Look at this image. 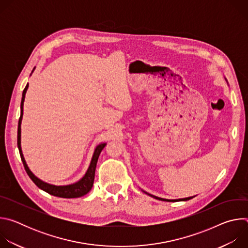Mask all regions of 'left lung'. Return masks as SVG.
Returning <instances> with one entry per match:
<instances>
[{
  "label": "left lung",
  "instance_id": "obj_1",
  "mask_svg": "<svg viewBox=\"0 0 248 248\" xmlns=\"http://www.w3.org/2000/svg\"><path fill=\"white\" fill-rule=\"evenodd\" d=\"M225 79H226V81L228 82V80H227V78H225ZM142 190V189H141ZM144 193H146L147 195H149V196H151V197H153V198H155V199H157V200H161V201H167V202H174V201H187V200H189V199H192L193 197H195L196 195H194V196H189V197H186V198H180V199H166V198H161V197H158V196H155V195H153V194H150V193H148V192H146V191H144V190H142Z\"/></svg>",
  "mask_w": 248,
  "mask_h": 248
}]
</instances>
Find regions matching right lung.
Segmentation results:
<instances>
[{"label": "right lung", "instance_id": "right-lung-1", "mask_svg": "<svg viewBox=\"0 0 248 248\" xmlns=\"http://www.w3.org/2000/svg\"><path fill=\"white\" fill-rule=\"evenodd\" d=\"M34 69H35V67L33 68L32 73L34 72ZM32 73H31V75H32ZM27 89H28V83L26 84V86L22 92V98H21V103H20V118L18 121V127H17V147H18L20 158H21V161L23 163V166H24V169H25L27 174L29 175V178L32 180V182L36 185L40 189L48 192L51 195L57 196V197L78 198V197H81V196L87 194L93 186L94 178H95V170H96V165H97L99 155L107 143L101 142L95 147L86 172L84 173L82 178L79 181H78L77 183L66 185V186H55V185L48 184V183L42 181L41 179H39L38 176H36L31 171V170L27 166L26 161L23 156V153H22V149H21V122H22V117H23V104H24V99H25V94H26Z\"/></svg>", "mask_w": 248, "mask_h": 248}]
</instances>
